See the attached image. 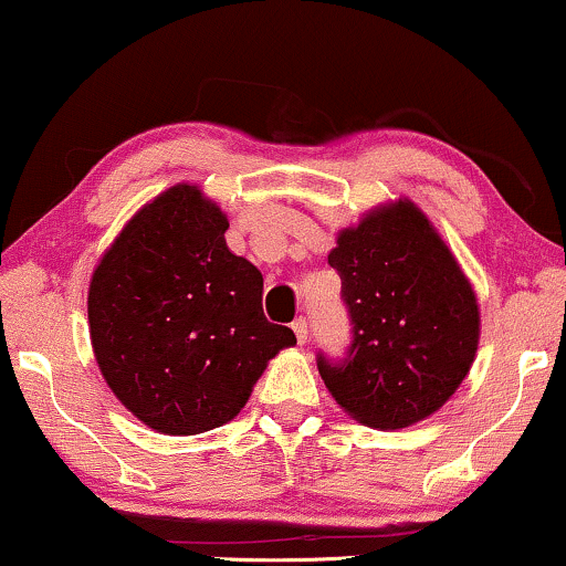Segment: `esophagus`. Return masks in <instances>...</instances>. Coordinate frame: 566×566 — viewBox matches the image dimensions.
Listing matches in <instances>:
<instances>
[{
    "instance_id": "esophagus-1",
    "label": "esophagus",
    "mask_w": 566,
    "mask_h": 566,
    "mask_svg": "<svg viewBox=\"0 0 566 566\" xmlns=\"http://www.w3.org/2000/svg\"><path fill=\"white\" fill-rule=\"evenodd\" d=\"M292 331H294V336H297L300 346L307 344V321H305V317H297V321L292 323Z\"/></svg>"
}]
</instances>
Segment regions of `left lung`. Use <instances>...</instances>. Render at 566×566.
Returning <instances> with one entry per match:
<instances>
[{"label":"left lung","instance_id":"obj_1","mask_svg":"<svg viewBox=\"0 0 566 566\" xmlns=\"http://www.w3.org/2000/svg\"><path fill=\"white\" fill-rule=\"evenodd\" d=\"M328 264L352 321L344 361L317 371L348 416L408 428L457 392L480 344V307L439 230L410 200L374 207L338 233Z\"/></svg>","mask_w":566,"mask_h":566}]
</instances>
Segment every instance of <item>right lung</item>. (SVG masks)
Segmentation results:
<instances>
[{
    "label": "right lung",
    "mask_w": 566,
    "mask_h": 566,
    "mask_svg": "<svg viewBox=\"0 0 566 566\" xmlns=\"http://www.w3.org/2000/svg\"><path fill=\"white\" fill-rule=\"evenodd\" d=\"M228 218L200 187L140 207L90 282L99 371L135 418L169 436L233 420L269 359L297 344L261 307L264 276L230 253Z\"/></svg>",
    "instance_id": "1"
}]
</instances>
